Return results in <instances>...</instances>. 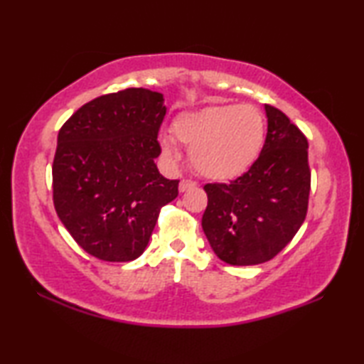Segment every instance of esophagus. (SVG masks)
<instances>
[{
	"label": "esophagus",
	"instance_id": "1",
	"mask_svg": "<svg viewBox=\"0 0 364 364\" xmlns=\"http://www.w3.org/2000/svg\"><path fill=\"white\" fill-rule=\"evenodd\" d=\"M197 184L194 183V181H191V180H181L180 181V193H184V191H188V189H193V188H196Z\"/></svg>",
	"mask_w": 364,
	"mask_h": 364
}]
</instances>
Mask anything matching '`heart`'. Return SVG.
I'll return each instance as SVG.
<instances>
[{"label":"heart","instance_id":"b5f03b06","mask_svg":"<svg viewBox=\"0 0 364 364\" xmlns=\"http://www.w3.org/2000/svg\"><path fill=\"white\" fill-rule=\"evenodd\" d=\"M171 133L191 147L189 160L197 173L212 181H228L254 165L262 152L267 125L260 110L252 106L210 104L176 115ZM160 149L168 160L180 159L170 136L160 138Z\"/></svg>","mask_w":364,"mask_h":364}]
</instances>
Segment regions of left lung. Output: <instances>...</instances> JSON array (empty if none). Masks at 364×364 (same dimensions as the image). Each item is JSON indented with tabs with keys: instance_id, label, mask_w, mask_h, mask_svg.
I'll return each mask as SVG.
<instances>
[{
	"instance_id": "8db88e82",
	"label": "left lung",
	"mask_w": 364,
	"mask_h": 364,
	"mask_svg": "<svg viewBox=\"0 0 364 364\" xmlns=\"http://www.w3.org/2000/svg\"><path fill=\"white\" fill-rule=\"evenodd\" d=\"M264 112L267 138L247 173L230 184L204 186L202 230L215 255L234 267L271 260L306 217L308 141L279 109L267 104Z\"/></svg>"
}]
</instances>
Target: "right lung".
I'll use <instances>...</instances> for the list:
<instances>
[{
	"label": "right lung",
	"instance_id": "right-lung-1",
	"mask_svg": "<svg viewBox=\"0 0 364 364\" xmlns=\"http://www.w3.org/2000/svg\"><path fill=\"white\" fill-rule=\"evenodd\" d=\"M164 95L128 88L80 107L58 134L53 199L75 242L104 262H132L146 250L160 208L178 180L159 173Z\"/></svg>",
	"mask_w": 364,
	"mask_h": 364
}]
</instances>
